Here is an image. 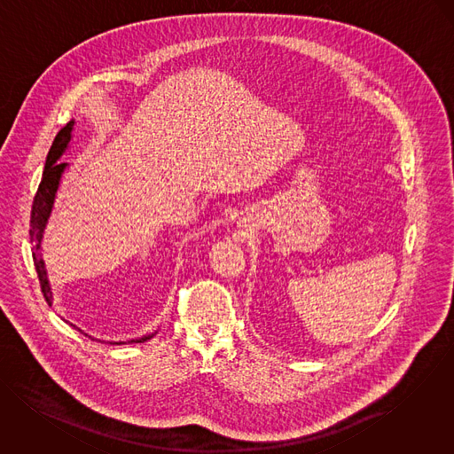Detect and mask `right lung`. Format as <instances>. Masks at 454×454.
<instances>
[{
  "instance_id": "1",
  "label": "right lung",
  "mask_w": 454,
  "mask_h": 454,
  "mask_svg": "<svg viewBox=\"0 0 454 454\" xmlns=\"http://www.w3.org/2000/svg\"><path fill=\"white\" fill-rule=\"evenodd\" d=\"M72 129H74V121H69L55 137L53 145L48 152L46 157V164H44V171H43V177L39 183V188L35 192V202H33V210H31V244H33V259H35V273L39 278V285H41V292L48 302V306H51V288L48 283V277H46V270H44V262L41 259L39 248H41V240H43V233L46 228V223L50 219V214L53 209V202L57 197V190L60 184L62 175L66 171V168L69 166L67 162H59V159L64 155V152L69 146L70 138H72ZM70 326H74L75 330H79L81 333H84L81 328H77L75 325L70 323ZM88 335V333H84ZM90 339H93L91 335H88ZM152 335L141 337L137 340H129V342H145L148 339H152ZM114 344H124V342H114Z\"/></svg>"
}]
</instances>
